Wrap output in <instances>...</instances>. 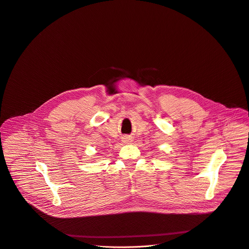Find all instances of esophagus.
<instances>
[{
  "label": "esophagus",
  "mask_w": 249,
  "mask_h": 249,
  "mask_svg": "<svg viewBox=\"0 0 249 249\" xmlns=\"http://www.w3.org/2000/svg\"><path fill=\"white\" fill-rule=\"evenodd\" d=\"M122 141L124 142V143L129 144V143H131V142H132V138L129 137V136H125V137L122 138Z\"/></svg>",
  "instance_id": "esophagus-1"
}]
</instances>
